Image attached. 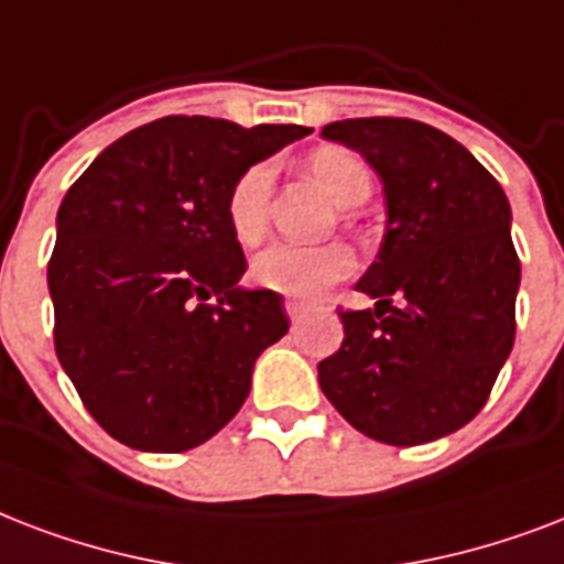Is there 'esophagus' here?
Listing matches in <instances>:
<instances>
[{
	"mask_svg": "<svg viewBox=\"0 0 564 564\" xmlns=\"http://www.w3.org/2000/svg\"><path fill=\"white\" fill-rule=\"evenodd\" d=\"M285 312H288V317H291V321H300V317H303L305 314V305L303 303H296V300H288L285 303Z\"/></svg>",
	"mask_w": 564,
	"mask_h": 564,
	"instance_id": "obj_1",
	"label": "esophagus"
}]
</instances>
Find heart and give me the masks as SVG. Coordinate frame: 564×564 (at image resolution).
<instances>
[{
  "instance_id": "b5f03b06",
  "label": "heart",
  "mask_w": 564,
  "mask_h": 564,
  "mask_svg": "<svg viewBox=\"0 0 564 564\" xmlns=\"http://www.w3.org/2000/svg\"><path fill=\"white\" fill-rule=\"evenodd\" d=\"M308 170L341 208L361 205L373 187L368 164L344 147H321L312 152ZM270 191H273V167L268 161H259L243 170L226 194V223L235 241L243 247L259 243L268 229ZM350 273L352 252L341 243L300 247V243L279 241L264 247L250 264V276L256 285L294 296V300H314Z\"/></svg>"
}]
</instances>
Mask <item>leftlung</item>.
<instances>
[{
    "instance_id": "obj_1",
    "label": "left lung",
    "mask_w": 564,
    "mask_h": 564,
    "mask_svg": "<svg viewBox=\"0 0 564 564\" xmlns=\"http://www.w3.org/2000/svg\"><path fill=\"white\" fill-rule=\"evenodd\" d=\"M323 138L365 155L388 214L356 285L379 303L338 312L344 341L317 365L323 394L386 444L449 435L477 417L512 352L521 261L509 199L459 141L409 117L338 120Z\"/></svg>"
}]
</instances>
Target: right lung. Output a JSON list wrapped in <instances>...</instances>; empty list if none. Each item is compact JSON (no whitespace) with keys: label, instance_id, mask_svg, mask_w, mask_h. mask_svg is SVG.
<instances>
[{"label":"right lung","instance_id":"obj_1","mask_svg":"<svg viewBox=\"0 0 564 564\" xmlns=\"http://www.w3.org/2000/svg\"><path fill=\"white\" fill-rule=\"evenodd\" d=\"M305 126L161 117L73 182L50 259L55 352L111 438L182 453L232 421L288 332L276 291H243L226 194Z\"/></svg>","mask_w":564,"mask_h":564}]
</instances>
